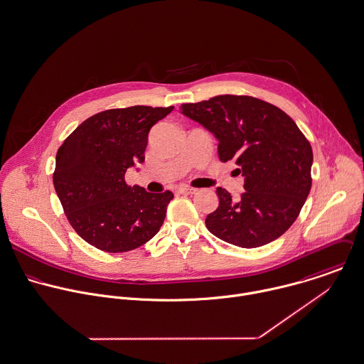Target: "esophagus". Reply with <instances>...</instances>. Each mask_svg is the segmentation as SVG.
Returning a JSON list of instances; mask_svg holds the SVG:
<instances>
[{
    "instance_id": "1",
    "label": "esophagus",
    "mask_w": 364,
    "mask_h": 364,
    "mask_svg": "<svg viewBox=\"0 0 364 364\" xmlns=\"http://www.w3.org/2000/svg\"><path fill=\"white\" fill-rule=\"evenodd\" d=\"M177 191H178L180 194H184V196H193V194L197 193L196 188H190V187H180Z\"/></svg>"
}]
</instances>
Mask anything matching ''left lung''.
<instances>
[{"instance_id":"obj_1","label":"left lung","mask_w":364,"mask_h":364,"mask_svg":"<svg viewBox=\"0 0 364 364\" xmlns=\"http://www.w3.org/2000/svg\"><path fill=\"white\" fill-rule=\"evenodd\" d=\"M180 112L211 132L219 160H236L245 177L237 201L217 188L219 205L205 219L208 230L240 247L280 237L298 217L312 183V149L296 124L280 108L247 95L183 104Z\"/></svg>"}]
</instances>
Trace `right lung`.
Segmentation results:
<instances>
[{"instance_id": "obj_1", "label": "right lung", "mask_w": 364, "mask_h": 364, "mask_svg": "<svg viewBox=\"0 0 364 364\" xmlns=\"http://www.w3.org/2000/svg\"><path fill=\"white\" fill-rule=\"evenodd\" d=\"M173 108L135 105L95 114L59 147L53 186L70 225L87 243L121 253L160 230L173 193L129 187L125 173L145 161L149 131Z\"/></svg>"}]
</instances>
